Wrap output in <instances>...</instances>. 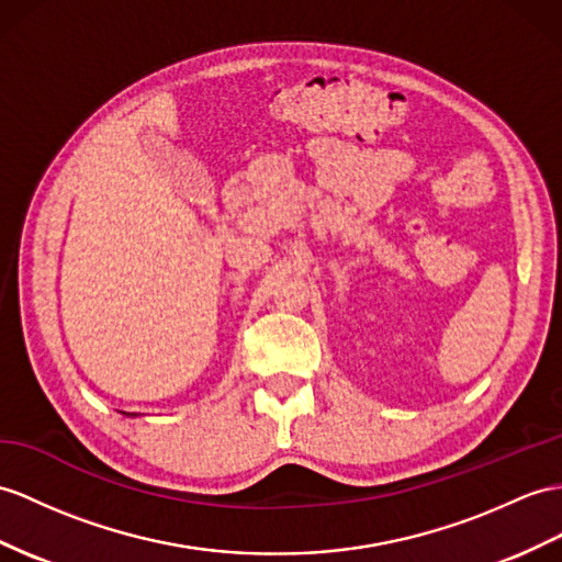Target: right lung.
Segmentation results:
<instances>
[{
    "label": "right lung",
    "instance_id": "1",
    "mask_svg": "<svg viewBox=\"0 0 562 562\" xmlns=\"http://www.w3.org/2000/svg\"><path fill=\"white\" fill-rule=\"evenodd\" d=\"M123 415H126V417H135V415H133V413H123Z\"/></svg>",
    "mask_w": 562,
    "mask_h": 562
}]
</instances>
